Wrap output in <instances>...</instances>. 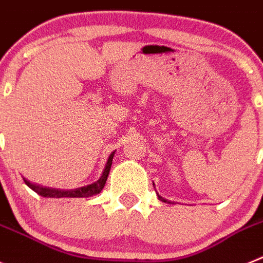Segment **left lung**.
I'll list each match as a JSON object with an SVG mask.
<instances>
[{
	"mask_svg": "<svg viewBox=\"0 0 263 263\" xmlns=\"http://www.w3.org/2000/svg\"><path fill=\"white\" fill-rule=\"evenodd\" d=\"M158 198H160V200H162V202H165V203H170L169 200H167V199H164V198H162V196H158Z\"/></svg>",
	"mask_w": 263,
	"mask_h": 263,
	"instance_id": "left-lung-1",
	"label": "left lung"
}]
</instances>
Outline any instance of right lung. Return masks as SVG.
Masks as SVG:
<instances>
[{
    "label": "right lung",
    "mask_w": 263,
    "mask_h": 263,
    "mask_svg": "<svg viewBox=\"0 0 263 263\" xmlns=\"http://www.w3.org/2000/svg\"><path fill=\"white\" fill-rule=\"evenodd\" d=\"M112 157H114V152L111 153L110 157H108L105 170H103L102 176H101V178L98 181L91 184H87V186H84V187L74 189V190H59V189L44 187V186H40V184L31 183V182L27 181L26 178L23 179H25V183L27 184L28 187L32 189L35 193L44 196V198H87V196L97 195V194L102 191L103 186H105L106 181H107L111 165H112Z\"/></svg>",
    "instance_id": "1"
}]
</instances>
